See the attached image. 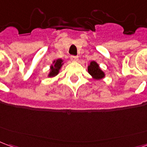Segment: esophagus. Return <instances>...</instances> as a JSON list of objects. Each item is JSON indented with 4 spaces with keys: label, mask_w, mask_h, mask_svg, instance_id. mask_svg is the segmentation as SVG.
Masks as SVG:
<instances>
[{
    "label": "esophagus",
    "mask_w": 147,
    "mask_h": 147,
    "mask_svg": "<svg viewBox=\"0 0 147 147\" xmlns=\"http://www.w3.org/2000/svg\"><path fill=\"white\" fill-rule=\"evenodd\" d=\"M71 60L72 61H78V57L77 56H71Z\"/></svg>",
    "instance_id": "34e87169"
}]
</instances>
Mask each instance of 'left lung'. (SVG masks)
Returning a JSON list of instances; mask_svg holds the SVG:
<instances>
[{
  "instance_id": "left-lung-1",
  "label": "left lung",
  "mask_w": 147,
  "mask_h": 147,
  "mask_svg": "<svg viewBox=\"0 0 147 147\" xmlns=\"http://www.w3.org/2000/svg\"><path fill=\"white\" fill-rule=\"evenodd\" d=\"M88 71L94 79H97V80L102 79L105 76L104 72L100 69L98 64H97L95 61L90 62V64L88 66Z\"/></svg>"
}]
</instances>
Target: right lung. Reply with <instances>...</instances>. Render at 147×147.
Wrapping results in <instances>:
<instances>
[{"label": "right lung", "mask_w": 147, "mask_h": 147, "mask_svg": "<svg viewBox=\"0 0 147 147\" xmlns=\"http://www.w3.org/2000/svg\"><path fill=\"white\" fill-rule=\"evenodd\" d=\"M62 62H63V61H62L61 59H58V60H57L56 61H54V64L51 66V68H50V73L49 75V76L53 77L57 75L58 72H59V70H60V68H61V66H62Z\"/></svg>", "instance_id": "1"}]
</instances>
